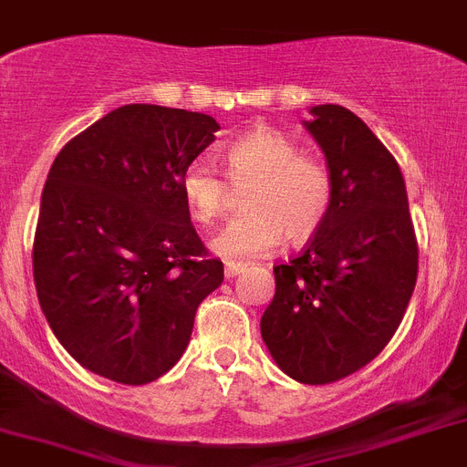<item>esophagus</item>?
<instances>
[{"mask_svg":"<svg viewBox=\"0 0 467 467\" xmlns=\"http://www.w3.org/2000/svg\"><path fill=\"white\" fill-rule=\"evenodd\" d=\"M246 267L244 265H239V263H228V265H225V277H237V275H242L244 273Z\"/></svg>","mask_w":467,"mask_h":467,"instance_id":"1","label":"esophagus"}]
</instances>
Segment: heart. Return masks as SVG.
Segmentation results:
<instances>
[{"label": "heart", "mask_w": 467, "mask_h": 467, "mask_svg": "<svg viewBox=\"0 0 467 467\" xmlns=\"http://www.w3.org/2000/svg\"><path fill=\"white\" fill-rule=\"evenodd\" d=\"M228 178L244 188V213L225 225L211 242L218 256L233 263L261 258L284 242L303 244L317 234L331 204L334 178L315 157L273 129H258L228 148ZM228 178L211 157H194L181 173V194L190 216L211 225L230 202Z\"/></svg>", "instance_id": "heart-1"}]
</instances>
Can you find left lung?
Here are the masks:
<instances>
[{"label": "left lung", "mask_w": 467, "mask_h": 467, "mask_svg": "<svg viewBox=\"0 0 467 467\" xmlns=\"http://www.w3.org/2000/svg\"><path fill=\"white\" fill-rule=\"evenodd\" d=\"M306 129L334 178V204L310 244L275 267L263 312L267 350L298 383L367 367L395 336L419 275L407 185L395 157L355 112L315 105Z\"/></svg>", "instance_id": "obj_1"}]
</instances>
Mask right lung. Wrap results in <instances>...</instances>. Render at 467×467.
<instances>
[{"mask_svg": "<svg viewBox=\"0 0 467 467\" xmlns=\"http://www.w3.org/2000/svg\"><path fill=\"white\" fill-rule=\"evenodd\" d=\"M202 112L121 105L54 160L32 246L60 346L93 374L145 385L181 359L194 312L223 282L190 223L181 173L216 140Z\"/></svg>", "mask_w": 467, "mask_h": 467, "instance_id": "add662e5", "label": "right lung"}]
</instances>
